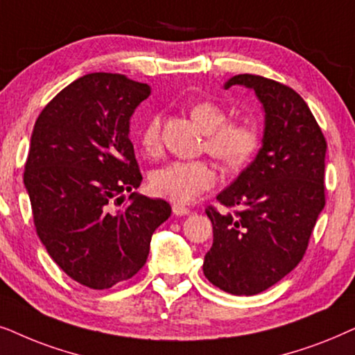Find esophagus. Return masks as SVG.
Wrapping results in <instances>:
<instances>
[{"label": "esophagus", "instance_id": "obj_1", "mask_svg": "<svg viewBox=\"0 0 355 355\" xmlns=\"http://www.w3.org/2000/svg\"><path fill=\"white\" fill-rule=\"evenodd\" d=\"M172 211H173V214L175 216H188L191 212V209L190 207H187V206H183V205H173L172 206Z\"/></svg>", "mask_w": 355, "mask_h": 355}]
</instances>
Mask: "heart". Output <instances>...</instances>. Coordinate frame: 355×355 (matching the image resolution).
Instances as JSON below:
<instances>
[{
    "label": "heart",
    "instance_id": "obj_1",
    "mask_svg": "<svg viewBox=\"0 0 355 355\" xmlns=\"http://www.w3.org/2000/svg\"><path fill=\"white\" fill-rule=\"evenodd\" d=\"M190 115L206 131L205 149L229 168H237L252 159L259 146V133L252 123L229 120V113L220 103L212 101L196 102ZM162 115L150 113L139 131V144L149 157H155L162 148L160 141ZM217 173L206 160H173L153 175V190L157 196L175 202H190L211 190Z\"/></svg>",
    "mask_w": 355,
    "mask_h": 355
}]
</instances>
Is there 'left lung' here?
Segmentation results:
<instances>
[{
	"instance_id": "1",
	"label": "left lung",
	"mask_w": 355,
	"mask_h": 355,
	"mask_svg": "<svg viewBox=\"0 0 355 355\" xmlns=\"http://www.w3.org/2000/svg\"><path fill=\"white\" fill-rule=\"evenodd\" d=\"M240 84L263 103V148L229 188L217 195L227 211L206 207L212 247L202 271L234 295H254L279 282L302 261L324 207L326 139L313 113L294 89L257 74Z\"/></svg>"
}]
</instances>
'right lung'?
<instances>
[{
  "label": "right lung",
  "mask_w": 355,
  "mask_h": 355,
  "mask_svg": "<svg viewBox=\"0 0 355 355\" xmlns=\"http://www.w3.org/2000/svg\"><path fill=\"white\" fill-rule=\"evenodd\" d=\"M150 94L125 74L76 79L37 118L24 170L37 235L71 279L103 291L144 266L154 230L168 219L164 200L131 193L141 185L130 118Z\"/></svg>",
  "instance_id": "obj_1"
}]
</instances>
